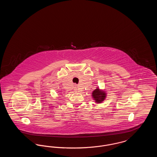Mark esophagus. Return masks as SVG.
Instances as JSON below:
<instances>
[{"instance_id":"34e87169","label":"esophagus","mask_w":157,"mask_h":157,"mask_svg":"<svg viewBox=\"0 0 157 157\" xmlns=\"http://www.w3.org/2000/svg\"><path fill=\"white\" fill-rule=\"evenodd\" d=\"M78 90V87H75V91H77V90Z\"/></svg>"}]
</instances>
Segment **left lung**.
<instances>
[{
  "instance_id": "1",
  "label": "left lung",
  "mask_w": 157,
  "mask_h": 157,
  "mask_svg": "<svg viewBox=\"0 0 157 157\" xmlns=\"http://www.w3.org/2000/svg\"><path fill=\"white\" fill-rule=\"evenodd\" d=\"M92 97L97 103H100L104 100L106 96L104 92L99 90V89H96L92 92Z\"/></svg>"
}]
</instances>
